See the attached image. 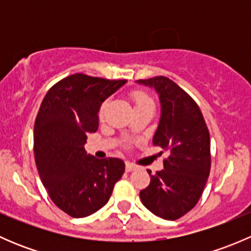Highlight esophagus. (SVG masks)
Masks as SVG:
<instances>
[{
	"mask_svg": "<svg viewBox=\"0 0 251 251\" xmlns=\"http://www.w3.org/2000/svg\"><path fill=\"white\" fill-rule=\"evenodd\" d=\"M136 169V165H133V164L128 163V161H126L125 164V170L127 171V173H131V171H133Z\"/></svg>",
	"mask_w": 251,
	"mask_h": 251,
	"instance_id": "esophagus-1",
	"label": "esophagus"
}]
</instances>
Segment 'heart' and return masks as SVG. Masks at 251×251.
Wrapping results in <instances>:
<instances>
[{"instance_id":"1","label":"heart","mask_w":251,"mask_h":251,"mask_svg":"<svg viewBox=\"0 0 251 251\" xmlns=\"http://www.w3.org/2000/svg\"><path fill=\"white\" fill-rule=\"evenodd\" d=\"M132 97L133 103H135V107H140V105H147V104H153V100L149 97L147 93L142 92V91H135L131 95Z\"/></svg>"}]
</instances>
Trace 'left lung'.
<instances>
[{"label": "left lung", "instance_id": "1", "mask_svg": "<svg viewBox=\"0 0 251 251\" xmlns=\"http://www.w3.org/2000/svg\"><path fill=\"white\" fill-rule=\"evenodd\" d=\"M137 82L159 95L161 115L153 144L169 153L163 170L148 171L151 183L140 198L154 215L174 221L191 211L204 191L211 166L209 130L198 104L173 80L155 76Z\"/></svg>", "mask_w": 251, "mask_h": 251}]
</instances>
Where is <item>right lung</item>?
Masks as SVG:
<instances>
[{
    "label": "right lung",
    "instance_id": "obj_1",
    "mask_svg": "<svg viewBox=\"0 0 251 251\" xmlns=\"http://www.w3.org/2000/svg\"><path fill=\"white\" fill-rule=\"evenodd\" d=\"M126 80L74 74L48 90L34 126V154L52 201L72 217L92 215L109 201L125 171L121 159H97L85 151L98 128V111Z\"/></svg>",
    "mask_w": 251,
    "mask_h": 251
}]
</instances>
